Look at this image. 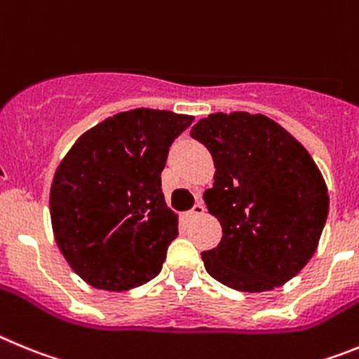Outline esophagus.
Wrapping results in <instances>:
<instances>
[{"mask_svg": "<svg viewBox=\"0 0 359 359\" xmlns=\"http://www.w3.org/2000/svg\"><path fill=\"white\" fill-rule=\"evenodd\" d=\"M203 211H205V209H203V205L202 203H195V205H193V209L191 211H187L186 212V216L189 219H195V218H198V216H202L203 215Z\"/></svg>", "mask_w": 359, "mask_h": 359, "instance_id": "obj_1", "label": "esophagus"}]
</instances>
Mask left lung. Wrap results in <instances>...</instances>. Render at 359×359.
I'll return each instance as SVG.
<instances>
[{
  "label": "left lung",
  "mask_w": 359,
  "mask_h": 359,
  "mask_svg": "<svg viewBox=\"0 0 359 359\" xmlns=\"http://www.w3.org/2000/svg\"><path fill=\"white\" fill-rule=\"evenodd\" d=\"M191 137L215 161L203 202L224 231L218 247L202 252L208 273L245 293L288 283L315 254L329 211L309 151L268 116L243 111L202 118Z\"/></svg>",
  "instance_id": "obj_1"
}]
</instances>
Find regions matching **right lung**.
I'll return each mask as SVG.
<instances>
[{"mask_svg":"<svg viewBox=\"0 0 359 359\" xmlns=\"http://www.w3.org/2000/svg\"><path fill=\"white\" fill-rule=\"evenodd\" d=\"M193 116L132 109L83 132L53 175L55 241L93 288L127 292L159 276L179 216L166 205L161 172Z\"/></svg>","mask_w":359,"mask_h":359,"instance_id":"add662e5","label":"right lung"}]
</instances>
